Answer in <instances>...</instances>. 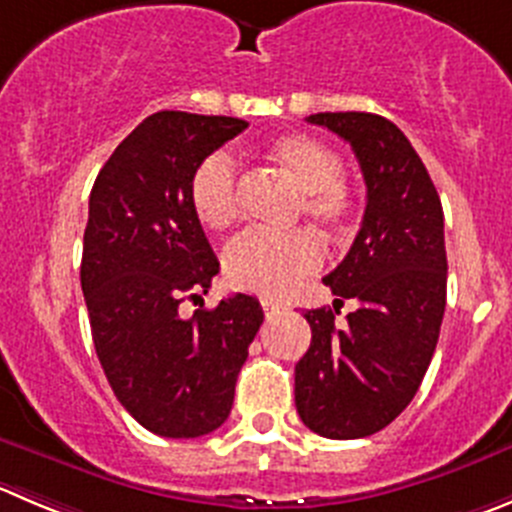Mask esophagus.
Here are the masks:
<instances>
[{
  "instance_id": "34e87169",
  "label": "esophagus",
  "mask_w": 512,
  "mask_h": 512,
  "mask_svg": "<svg viewBox=\"0 0 512 512\" xmlns=\"http://www.w3.org/2000/svg\"><path fill=\"white\" fill-rule=\"evenodd\" d=\"M261 306H264V314H266V316H274L276 311L281 309V306L276 304V301H271V299H264V301H261Z\"/></svg>"
}]
</instances>
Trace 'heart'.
<instances>
[{"instance_id":"b5f03b06","label":"heart","mask_w":512,"mask_h":512,"mask_svg":"<svg viewBox=\"0 0 512 512\" xmlns=\"http://www.w3.org/2000/svg\"><path fill=\"white\" fill-rule=\"evenodd\" d=\"M264 158L301 191V216L326 238H347L362 218V196L342 178L344 160L332 145L304 133H286L264 145ZM191 208L201 226L223 231L241 216L236 168L213 153L193 170L188 188ZM324 261L321 243L309 231H246L228 243L223 271L236 289L284 299Z\"/></svg>"}]
</instances>
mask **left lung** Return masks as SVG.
<instances>
[{
	"mask_svg": "<svg viewBox=\"0 0 512 512\" xmlns=\"http://www.w3.org/2000/svg\"><path fill=\"white\" fill-rule=\"evenodd\" d=\"M352 145L367 183L362 228L324 276L334 306L306 309L311 344L294 369L296 412L311 432L357 440L412 402L435 354L447 296L442 203L405 133L382 115L316 113ZM344 298L360 306L336 321Z\"/></svg>",
	"mask_w": 512,
	"mask_h": 512,
	"instance_id": "obj_1",
	"label": "left lung"
}]
</instances>
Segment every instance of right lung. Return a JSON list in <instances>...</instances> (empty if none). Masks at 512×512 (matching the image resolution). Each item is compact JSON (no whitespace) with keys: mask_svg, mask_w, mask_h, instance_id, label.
Segmentation results:
<instances>
[{"mask_svg":"<svg viewBox=\"0 0 512 512\" xmlns=\"http://www.w3.org/2000/svg\"><path fill=\"white\" fill-rule=\"evenodd\" d=\"M246 120L160 110L115 148L90 193L80 284L120 405L160 437H201L231 415L264 311L236 294L203 309L218 259L188 198L191 175ZM186 298L201 300L193 317Z\"/></svg>","mask_w":512,"mask_h":512,"instance_id":"1","label":"right lung"}]
</instances>
